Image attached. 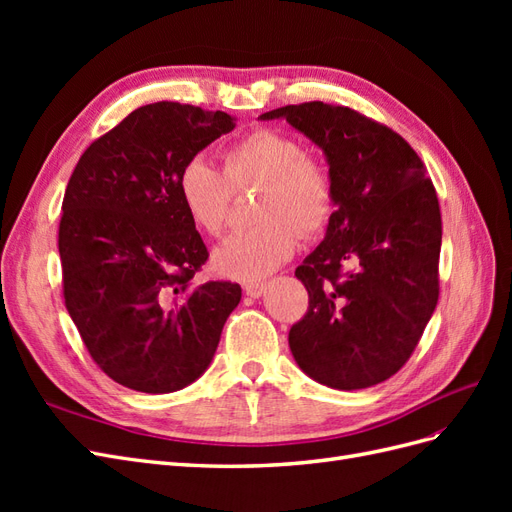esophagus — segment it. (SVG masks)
I'll list each match as a JSON object with an SVG mask.
<instances>
[{"label": "esophagus", "instance_id": "esophagus-1", "mask_svg": "<svg viewBox=\"0 0 512 512\" xmlns=\"http://www.w3.org/2000/svg\"><path fill=\"white\" fill-rule=\"evenodd\" d=\"M265 288H267V284H265V282H260V280L245 282V284H243V290H245L247 297H254V299H258L260 294L265 292Z\"/></svg>", "mask_w": 512, "mask_h": 512}]
</instances>
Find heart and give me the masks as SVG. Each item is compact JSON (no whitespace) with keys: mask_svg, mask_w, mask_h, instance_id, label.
<instances>
[{"mask_svg":"<svg viewBox=\"0 0 512 512\" xmlns=\"http://www.w3.org/2000/svg\"><path fill=\"white\" fill-rule=\"evenodd\" d=\"M260 188L258 226L232 235L213 252V269L235 280H258L294 254L301 239L318 235L335 213L331 170L307 153L297 136L258 128L224 151V170L203 156L179 173V198L190 222L205 235H220L235 192Z\"/></svg>","mask_w":512,"mask_h":512,"instance_id":"heart-1","label":"heart"}]
</instances>
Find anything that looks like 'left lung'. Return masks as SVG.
Wrapping results in <instances>:
<instances>
[{
  "instance_id": "obj_1",
  "label": "left lung",
  "mask_w": 512,
  "mask_h": 512,
  "mask_svg": "<svg viewBox=\"0 0 512 512\" xmlns=\"http://www.w3.org/2000/svg\"><path fill=\"white\" fill-rule=\"evenodd\" d=\"M277 117L322 147L337 205L294 271L309 305L288 344L316 382L367 389L408 363L438 305V194L406 138L354 108L303 102L262 115Z\"/></svg>"
}]
</instances>
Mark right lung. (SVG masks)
Masks as SVG:
<instances>
[{
  "label": "right lung",
  "instance_id": "1",
  "mask_svg": "<svg viewBox=\"0 0 512 512\" xmlns=\"http://www.w3.org/2000/svg\"><path fill=\"white\" fill-rule=\"evenodd\" d=\"M235 117L179 102L136 108L91 143L61 203L64 301L94 363L141 393H173L209 367L241 301L194 284L209 252L179 198L183 164Z\"/></svg>",
  "mask_w": 512,
  "mask_h": 512
}]
</instances>
